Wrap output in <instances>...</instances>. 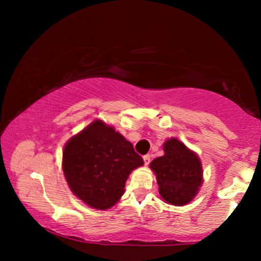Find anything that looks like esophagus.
<instances>
[{
	"label": "esophagus",
	"mask_w": 261,
	"mask_h": 261,
	"mask_svg": "<svg viewBox=\"0 0 261 261\" xmlns=\"http://www.w3.org/2000/svg\"><path fill=\"white\" fill-rule=\"evenodd\" d=\"M143 159H144L145 165H148V163L151 162V154H146V155L143 156Z\"/></svg>",
	"instance_id": "34e87169"
}]
</instances>
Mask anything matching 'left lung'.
<instances>
[{"mask_svg": "<svg viewBox=\"0 0 261 261\" xmlns=\"http://www.w3.org/2000/svg\"><path fill=\"white\" fill-rule=\"evenodd\" d=\"M163 151L165 155L151 162L159 192L169 204L183 206L193 199L202 183L200 160L175 138L166 141Z\"/></svg>", "mask_w": 261, "mask_h": 261, "instance_id": "left-lung-1", "label": "left lung"}]
</instances>
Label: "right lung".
I'll return each instance as SVG.
<instances>
[{"label":"right lung","instance_id":"add662e5","mask_svg":"<svg viewBox=\"0 0 261 261\" xmlns=\"http://www.w3.org/2000/svg\"><path fill=\"white\" fill-rule=\"evenodd\" d=\"M143 163L130 141L102 121L93 122L70 139L63 152L70 189L98 210H107L120 199L127 176Z\"/></svg>","mask_w":261,"mask_h":261}]
</instances>
